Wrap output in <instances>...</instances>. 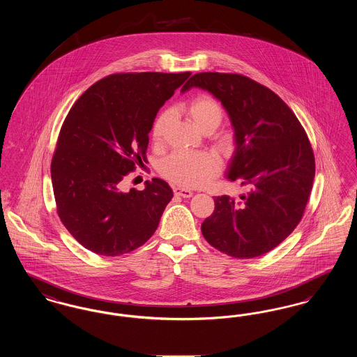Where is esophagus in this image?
I'll use <instances>...</instances> for the list:
<instances>
[{
	"mask_svg": "<svg viewBox=\"0 0 357 357\" xmlns=\"http://www.w3.org/2000/svg\"><path fill=\"white\" fill-rule=\"evenodd\" d=\"M174 194L178 197H182V198H190V197H192L194 192L191 190L182 188V187H174Z\"/></svg>",
	"mask_w": 357,
	"mask_h": 357,
	"instance_id": "obj_1",
	"label": "esophagus"
}]
</instances>
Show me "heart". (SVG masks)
Masks as SVG:
<instances>
[{
  "label": "heart",
  "instance_id": "1",
  "mask_svg": "<svg viewBox=\"0 0 357 357\" xmlns=\"http://www.w3.org/2000/svg\"><path fill=\"white\" fill-rule=\"evenodd\" d=\"M187 115L192 123L204 134L214 132L223 121L221 104L208 95H199L191 99L186 107ZM171 114L162 112L153 123V140H160L167 126L170 124ZM220 170L217 159L207 153H171L159 165L160 174L171 183L183 187H197L217 175Z\"/></svg>",
  "mask_w": 357,
  "mask_h": 357
}]
</instances>
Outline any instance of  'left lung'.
<instances>
[{"instance_id": "1", "label": "left lung", "mask_w": 357, "mask_h": 357, "mask_svg": "<svg viewBox=\"0 0 357 357\" xmlns=\"http://www.w3.org/2000/svg\"><path fill=\"white\" fill-rule=\"evenodd\" d=\"M198 86L227 111L236 153L227 178L250 191L241 201L215 197L204 239L222 253L255 258L278 246L300 223L314 179V155L293 111L265 85L238 73H195L182 92Z\"/></svg>"}]
</instances>
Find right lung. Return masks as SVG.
<instances>
[{
	"label": "right lung",
	"instance_id": "1",
	"mask_svg": "<svg viewBox=\"0 0 357 357\" xmlns=\"http://www.w3.org/2000/svg\"><path fill=\"white\" fill-rule=\"evenodd\" d=\"M191 72L115 73L91 85L69 109L52 158L57 214L96 255H126L146 243L172 198L165 181L121 191L146 159L159 108Z\"/></svg>",
	"mask_w": 357,
	"mask_h": 357
}]
</instances>
